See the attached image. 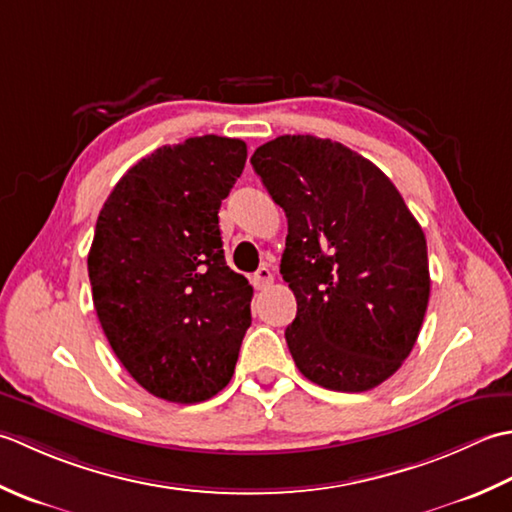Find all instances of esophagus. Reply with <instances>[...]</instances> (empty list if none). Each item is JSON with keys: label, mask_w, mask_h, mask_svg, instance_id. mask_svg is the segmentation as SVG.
I'll return each instance as SVG.
<instances>
[{"label": "esophagus", "mask_w": 512, "mask_h": 512, "mask_svg": "<svg viewBox=\"0 0 512 512\" xmlns=\"http://www.w3.org/2000/svg\"><path fill=\"white\" fill-rule=\"evenodd\" d=\"M252 283L256 289H267L271 287V283H274V274H271L269 267H260L252 276Z\"/></svg>", "instance_id": "34e87169"}]
</instances>
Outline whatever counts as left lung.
I'll return each mask as SVG.
<instances>
[{
    "instance_id": "obj_1",
    "label": "left lung",
    "mask_w": 512,
    "mask_h": 512,
    "mask_svg": "<svg viewBox=\"0 0 512 512\" xmlns=\"http://www.w3.org/2000/svg\"><path fill=\"white\" fill-rule=\"evenodd\" d=\"M252 165L287 216L280 274L298 302L285 329L298 371L331 391L378 387L409 358L429 305L420 223L389 176L338 141L285 134Z\"/></svg>"
}]
</instances>
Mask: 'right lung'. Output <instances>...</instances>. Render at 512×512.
Returning a JSON list of instances; mask_svg holds the SVG:
<instances>
[{
  "mask_svg": "<svg viewBox=\"0 0 512 512\" xmlns=\"http://www.w3.org/2000/svg\"><path fill=\"white\" fill-rule=\"evenodd\" d=\"M247 161L241 139L163 145L121 176L88 254L92 300L114 356L176 404L232 380L254 289L225 263L218 210Z\"/></svg>",
  "mask_w": 512,
  "mask_h": 512,
  "instance_id": "add662e5",
  "label": "right lung"
}]
</instances>
